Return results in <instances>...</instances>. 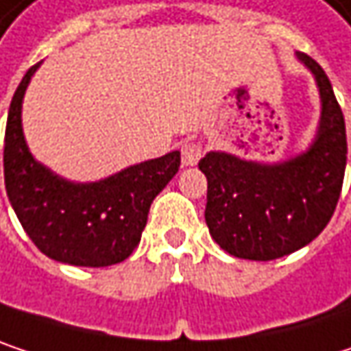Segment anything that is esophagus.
Segmentation results:
<instances>
[{"instance_id": "esophagus-1", "label": "esophagus", "mask_w": 351, "mask_h": 351, "mask_svg": "<svg viewBox=\"0 0 351 351\" xmlns=\"http://www.w3.org/2000/svg\"><path fill=\"white\" fill-rule=\"evenodd\" d=\"M180 156L184 167H195L203 156V146L199 142H184L180 146Z\"/></svg>"}]
</instances>
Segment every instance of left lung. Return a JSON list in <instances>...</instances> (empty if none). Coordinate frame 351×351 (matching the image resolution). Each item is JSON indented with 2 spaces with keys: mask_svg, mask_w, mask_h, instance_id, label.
<instances>
[{
  "mask_svg": "<svg viewBox=\"0 0 351 351\" xmlns=\"http://www.w3.org/2000/svg\"><path fill=\"white\" fill-rule=\"evenodd\" d=\"M321 95L315 142L287 162L260 165L226 152L199 160L207 176L205 221L211 238L244 260H276L313 242L329 223L343 184L348 140L333 87L309 54L297 52Z\"/></svg>",
  "mask_w": 351,
  "mask_h": 351,
  "instance_id": "8db88e82",
  "label": "left lung"
}]
</instances>
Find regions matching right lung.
I'll list each match as a JSON object with an SVG mask.
<instances>
[{"label": "right lung", "mask_w": 351, "mask_h": 351, "mask_svg": "<svg viewBox=\"0 0 351 351\" xmlns=\"http://www.w3.org/2000/svg\"><path fill=\"white\" fill-rule=\"evenodd\" d=\"M40 64L18 85L5 125L3 176L10 203L36 247L73 266L123 262L140 244L154 197L180 167V152L123 169L97 182H69L36 162L22 132V99Z\"/></svg>", "instance_id": "1"}]
</instances>
